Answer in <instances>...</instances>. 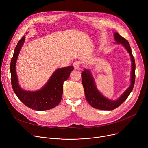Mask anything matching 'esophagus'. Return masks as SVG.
<instances>
[{
  "instance_id": "obj_1",
  "label": "esophagus",
  "mask_w": 148,
  "mask_h": 148,
  "mask_svg": "<svg viewBox=\"0 0 148 148\" xmlns=\"http://www.w3.org/2000/svg\"><path fill=\"white\" fill-rule=\"evenodd\" d=\"M73 66H74V69L75 70L78 69L79 68V66H80V62L78 61H75L74 62V64H73Z\"/></svg>"
}]
</instances>
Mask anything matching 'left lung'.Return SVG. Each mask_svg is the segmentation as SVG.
<instances>
[{
    "instance_id": "obj_1",
    "label": "left lung",
    "mask_w": 148,
    "mask_h": 148,
    "mask_svg": "<svg viewBox=\"0 0 148 148\" xmlns=\"http://www.w3.org/2000/svg\"><path fill=\"white\" fill-rule=\"evenodd\" d=\"M114 39L117 44H120L125 47L129 53L132 61L131 84L129 87L116 100H112L106 98L98 91L95 79L90 71L85 69L82 73V83L84 87L86 99L90 105L95 109L103 110H112L122 104L128 97L132 92L135 81V61L132 55L130 44L127 40L120 36L119 33L114 34Z\"/></svg>"
}]
</instances>
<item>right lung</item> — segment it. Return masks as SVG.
<instances>
[{"label":"right lung","instance_id":"obj_1","mask_svg":"<svg viewBox=\"0 0 148 148\" xmlns=\"http://www.w3.org/2000/svg\"><path fill=\"white\" fill-rule=\"evenodd\" d=\"M25 39V37L23 36L19 40L11 60L10 70L12 88L19 99L29 108L37 111L51 109L61 102L63 93V83L70 77L74 67L71 66L57 69L41 90L35 91L22 90L18 83L16 62Z\"/></svg>","mask_w":148,"mask_h":148}]
</instances>
